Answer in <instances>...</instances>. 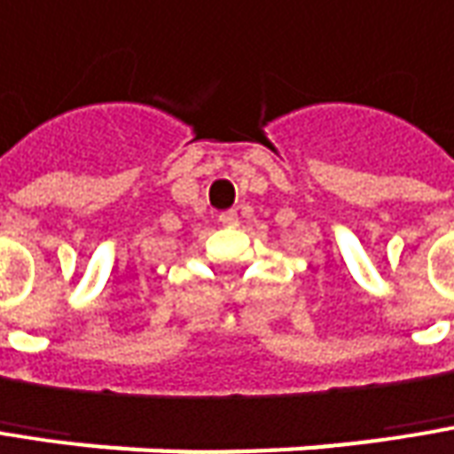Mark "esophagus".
<instances>
[{
	"instance_id": "1",
	"label": "esophagus",
	"mask_w": 454,
	"mask_h": 454,
	"mask_svg": "<svg viewBox=\"0 0 454 454\" xmlns=\"http://www.w3.org/2000/svg\"><path fill=\"white\" fill-rule=\"evenodd\" d=\"M219 224H222V227H238V224H240L238 211H222V214H219Z\"/></svg>"
}]
</instances>
